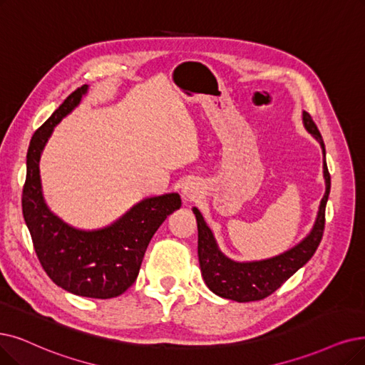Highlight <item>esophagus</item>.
Returning a JSON list of instances; mask_svg holds the SVG:
<instances>
[{
	"label": "esophagus",
	"instance_id": "34e87169",
	"mask_svg": "<svg viewBox=\"0 0 365 365\" xmlns=\"http://www.w3.org/2000/svg\"><path fill=\"white\" fill-rule=\"evenodd\" d=\"M199 195V190H197V185H195V182H187L184 187H182V199L185 202H190V200H195Z\"/></svg>",
	"mask_w": 365,
	"mask_h": 365
}]
</instances>
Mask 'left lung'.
<instances>
[{"instance_id":"1","label":"left lung","mask_w":365,"mask_h":365,"mask_svg":"<svg viewBox=\"0 0 365 365\" xmlns=\"http://www.w3.org/2000/svg\"><path fill=\"white\" fill-rule=\"evenodd\" d=\"M304 125L319 140L325 157V145L322 135L314 124L309 112H302ZM324 175L327 192L320 202L319 214L310 235L301 241L294 249L267 260L259 262H233L227 259L215 244L211 229L203 222L197 208L193 212L197 220V255L200 271L207 286L218 297L238 301H260L274 294L287 279H290L301 267L312 259L322 241L325 230V208L331 190V177L324 158Z\"/></svg>"}]
</instances>
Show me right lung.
I'll list each match as a JSON object with an SVG mask.
<instances>
[{
	"mask_svg": "<svg viewBox=\"0 0 365 365\" xmlns=\"http://www.w3.org/2000/svg\"><path fill=\"white\" fill-rule=\"evenodd\" d=\"M86 90L83 85L73 91L33 135L26 154L22 212L49 279L75 295L108 299L124 294L136 282L153 235L181 207V197L169 193L143 199L118 222L91 232L71 227L49 211L41 195L40 155L53 127L79 105Z\"/></svg>",
	"mask_w": 365,
	"mask_h": 365,
	"instance_id": "right-lung-1",
	"label": "right lung"
}]
</instances>
